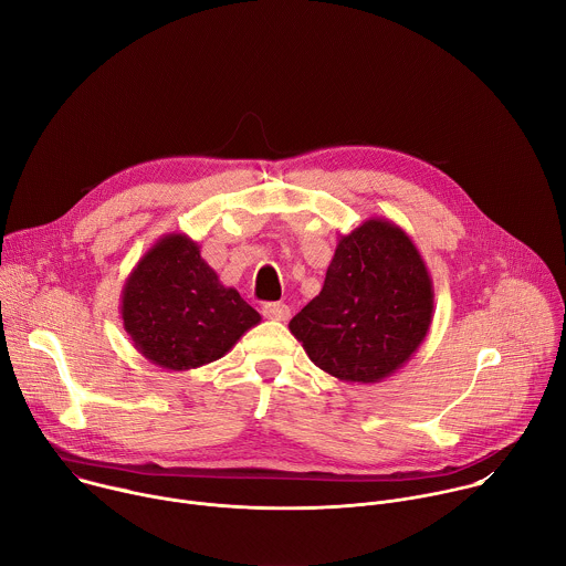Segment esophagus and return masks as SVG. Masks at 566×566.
Segmentation results:
<instances>
[{"mask_svg": "<svg viewBox=\"0 0 566 566\" xmlns=\"http://www.w3.org/2000/svg\"><path fill=\"white\" fill-rule=\"evenodd\" d=\"M262 313H264V317H269V319H280V322H284V319L291 317V306L284 304V302H269V304H264Z\"/></svg>", "mask_w": 566, "mask_h": 566, "instance_id": "obj_1", "label": "esophagus"}]
</instances>
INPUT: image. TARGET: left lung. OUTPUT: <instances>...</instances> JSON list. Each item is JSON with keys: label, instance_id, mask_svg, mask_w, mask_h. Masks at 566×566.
<instances>
[{"label": "left lung", "instance_id": "1", "mask_svg": "<svg viewBox=\"0 0 566 566\" xmlns=\"http://www.w3.org/2000/svg\"><path fill=\"white\" fill-rule=\"evenodd\" d=\"M434 286L410 234L369 217L340 234L325 286L291 322L315 367L345 382H378L423 345Z\"/></svg>", "mask_w": 566, "mask_h": 566}]
</instances>
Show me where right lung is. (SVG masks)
<instances>
[{
  "label": "right lung",
  "instance_id": "1",
  "mask_svg": "<svg viewBox=\"0 0 566 566\" xmlns=\"http://www.w3.org/2000/svg\"><path fill=\"white\" fill-rule=\"evenodd\" d=\"M120 315L136 352L168 371L219 360L262 319L219 282L184 232L164 234L138 260L120 293Z\"/></svg>",
  "mask_w": 566,
  "mask_h": 566
}]
</instances>
